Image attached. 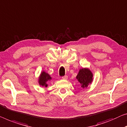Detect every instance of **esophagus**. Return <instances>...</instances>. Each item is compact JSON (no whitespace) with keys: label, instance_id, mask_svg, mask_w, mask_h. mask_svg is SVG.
<instances>
[{"label":"esophagus","instance_id":"esophagus-1","mask_svg":"<svg viewBox=\"0 0 127 127\" xmlns=\"http://www.w3.org/2000/svg\"><path fill=\"white\" fill-rule=\"evenodd\" d=\"M62 79H63V80H67V79H68V76H63L62 77Z\"/></svg>","mask_w":127,"mask_h":127}]
</instances>
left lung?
<instances>
[{"label":"left lung","mask_w":127,"mask_h":127,"mask_svg":"<svg viewBox=\"0 0 127 127\" xmlns=\"http://www.w3.org/2000/svg\"><path fill=\"white\" fill-rule=\"evenodd\" d=\"M93 73L88 68H83L79 71L76 77L83 89H86L93 82Z\"/></svg>","instance_id":"8db88e82"}]
</instances>
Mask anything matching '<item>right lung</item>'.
Here are the masks:
<instances>
[{"instance_id": "add662e5", "label": "right lung", "mask_w": 127, "mask_h": 127, "mask_svg": "<svg viewBox=\"0 0 127 127\" xmlns=\"http://www.w3.org/2000/svg\"><path fill=\"white\" fill-rule=\"evenodd\" d=\"M51 80L52 77L46 72L43 71L38 77V83L40 86L46 88L48 86V82H50Z\"/></svg>"}]
</instances>
